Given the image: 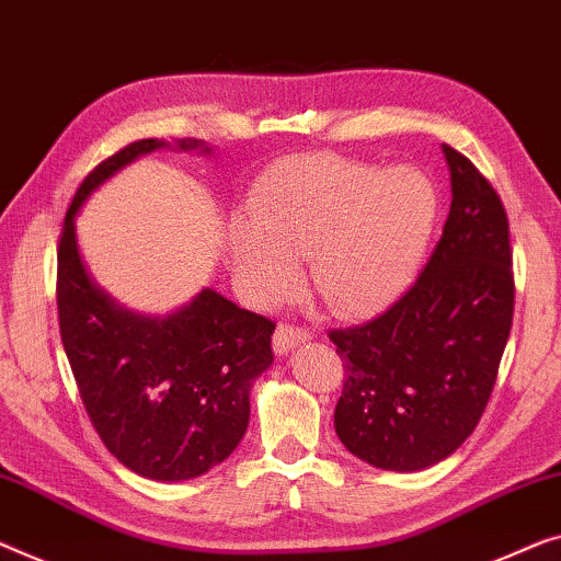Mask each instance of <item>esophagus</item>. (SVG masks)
<instances>
[{
  "label": "esophagus",
  "instance_id": "34e87169",
  "mask_svg": "<svg viewBox=\"0 0 561 561\" xmlns=\"http://www.w3.org/2000/svg\"><path fill=\"white\" fill-rule=\"evenodd\" d=\"M307 340H312V332H309L307 328H291V324H287V322H282L272 337L274 350H277L279 355H287L291 347L302 345V342H307Z\"/></svg>",
  "mask_w": 561,
  "mask_h": 561
}]
</instances>
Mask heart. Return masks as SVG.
Segmentation results:
<instances>
[{
	"label": "heart",
	"instance_id": "b5f03b06",
	"mask_svg": "<svg viewBox=\"0 0 561 561\" xmlns=\"http://www.w3.org/2000/svg\"><path fill=\"white\" fill-rule=\"evenodd\" d=\"M433 179L413 165L332 153L282 163L231 224V262L249 297L274 305L302 282L332 312L360 317L390 305L415 277L438 221Z\"/></svg>",
	"mask_w": 561,
	"mask_h": 561
}]
</instances>
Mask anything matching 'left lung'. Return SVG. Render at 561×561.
Masks as SVG:
<instances>
[{
    "label": "left lung",
    "instance_id": "obj_1",
    "mask_svg": "<svg viewBox=\"0 0 561 561\" xmlns=\"http://www.w3.org/2000/svg\"><path fill=\"white\" fill-rule=\"evenodd\" d=\"M450 211L421 277L375 320L332 330L345 360L334 431L386 471L448 458L479 425L514 317L508 219L494 186L443 144Z\"/></svg>",
    "mask_w": 561,
    "mask_h": 561
}]
</instances>
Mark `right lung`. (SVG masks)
<instances>
[{
    "label": "right lung",
    "mask_w": 561,
    "mask_h": 561,
    "mask_svg": "<svg viewBox=\"0 0 561 561\" xmlns=\"http://www.w3.org/2000/svg\"><path fill=\"white\" fill-rule=\"evenodd\" d=\"M158 148L169 144L136 140L80 183L57 249V314L82 405L105 448L146 479L188 481L244 438L252 386L274 363V322L214 289L165 317L140 314L90 279L75 216L100 183ZM179 148L211 153L196 138Z\"/></svg>",
    "instance_id": "1"
}]
</instances>
